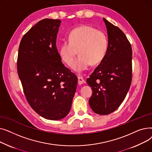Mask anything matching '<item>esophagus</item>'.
Returning <instances> with one entry per match:
<instances>
[{
	"label": "esophagus",
	"instance_id": "obj_1",
	"mask_svg": "<svg viewBox=\"0 0 152 152\" xmlns=\"http://www.w3.org/2000/svg\"><path fill=\"white\" fill-rule=\"evenodd\" d=\"M78 79V84L79 85H81L84 83V79L82 76H78L77 77Z\"/></svg>",
	"mask_w": 152,
	"mask_h": 152
}]
</instances>
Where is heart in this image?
I'll return each mask as SVG.
<instances>
[{"label": "heart", "mask_w": 152, "mask_h": 152, "mask_svg": "<svg viewBox=\"0 0 152 152\" xmlns=\"http://www.w3.org/2000/svg\"><path fill=\"white\" fill-rule=\"evenodd\" d=\"M108 49L106 34L92 26L83 25L72 30L68 40H64L59 48L62 61L71 65L77 54L79 57L72 64L74 71L81 73L88 69L92 63L97 65L105 58Z\"/></svg>", "instance_id": "heart-1"}]
</instances>
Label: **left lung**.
Here are the masks:
<instances>
[{"instance_id":"8db88e82","label":"left lung","mask_w":152,"mask_h":152,"mask_svg":"<svg viewBox=\"0 0 152 152\" xmlns=\"http://www.w3.org/2000/svg\"><path fill=\"white\" fill-rule=\"evenodd\" d=\"M107 29L108 49L87 83L92 95L89 100L95 113L106 115L123 102L132 81V47L123 32L103 18Z\"/></svg>"}]
</instances>
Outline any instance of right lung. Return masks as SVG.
Wrapping results in <instances>:
<instances>
[{
  "label": "right lung",
  "instance_id": "right-lung-1",
  "mask_svg": "<svg viewBox=\"0 0 152 152\" xmlns=\"http://www.w3.org/2000/svg\"><path fill=\"white\" fill-rule=\"evenodd\" d=\"M60 20L39 21L20 44L17 71L31 107L43 118L58 120L71 110L77 77L64 66L56 46Z\"/></svg>",
  "mask_w": 152,
  "mask_h": 152
}]
</instances>
